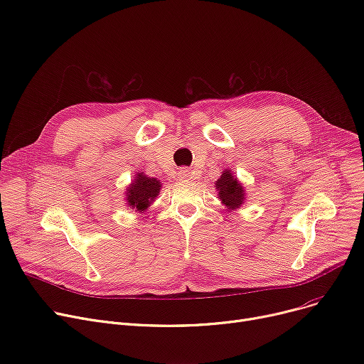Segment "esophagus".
Masks as SVG:
<instances>
[{"label": "esophagus", "mask_w": 364, "mask_h": 364, "mask_svg": "<svg viewBox=\"0 0 364 364\" xmlns=\"http://www.w3.org/2000/svg\"><path fill=\"white\" fill-rule=\"evenodd\" d=\"M193 178V172H190L186 168H181L178 171V180H192Z\"/></svg>", "instance_id": "obj_1"}]
</instances>
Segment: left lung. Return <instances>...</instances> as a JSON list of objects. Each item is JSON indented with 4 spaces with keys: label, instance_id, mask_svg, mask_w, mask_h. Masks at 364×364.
Listing matches in <instances>:
<instances>
[{
    "label": "left lung",
    "instance_id": "1",
    "mask_svg": "<svg viewBox=\"0 0 364 364\" xmlns=\"http://www.w3.org/2000/svg\"><path fill=\"white\" fill-rule=\"evenodd\" d=\"M215 187L218 188V196L223 200V203L228 209L239 208L245 199L243 188L240 183L232 176L230 171H224L220 180L215 183Z\"/></svg>",
    "mask_w": 364,
    "mask_h": 364
}]
</instances>
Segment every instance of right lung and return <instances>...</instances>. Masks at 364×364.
Listing matches in <instances>:
<instances>
[{
	"mask_svg": "<svg viewBox=\"0 0 364 364\" xmlns=\"http://www.w3.org/2000/svg\"><path fill=\"white\" fill-rule=\"evenodd\" d=\"M161 188V183L156 178H150L143 174H139L137 178L129 186L127 192V200L131 208L139 211H144L153 199H156Z\"/></svg>",
	"mask_w": 364,
	"mask_h": 364,
	"instance_id": "1",
	"label": "right lung"
}]
</instances>
